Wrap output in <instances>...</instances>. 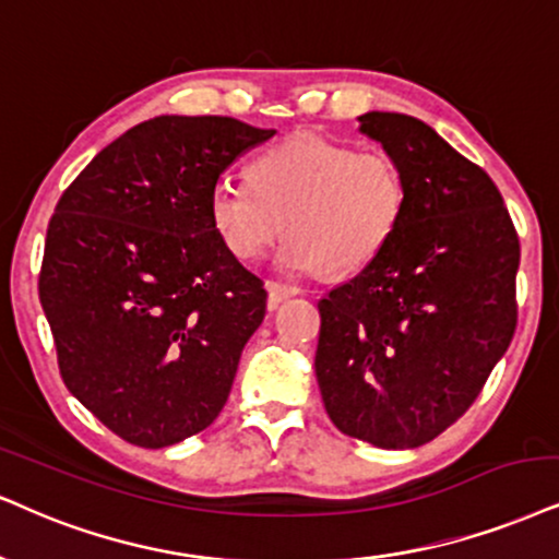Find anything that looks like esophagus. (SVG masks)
I'll use <instances>...</instances> for the list:
<instances>
[{
	"label": "esophagus",
	"instance_id": "obj_1",
	"mask_svg": "<svg viewBox=\"0 0 559 559\" xmlns=\"http://www.w3.org/2000/svg\"><path fill=\"white\" fill-rule=\"evenodd\" d=\"M266 293H269V306L277 308L282 300L293 298V295H298L300 290L295 285H285V282H266Z\"/></svg>",
	"mask_w": 559,
	"mask_h": 559
}]
</instances>
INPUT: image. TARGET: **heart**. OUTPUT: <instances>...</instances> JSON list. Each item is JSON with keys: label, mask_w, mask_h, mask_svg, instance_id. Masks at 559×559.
<instances>
[{"label": "heart", "mask_w": 559, "mask_h": 559, "mask_svg": "<svg viewBox=\"0 0 559 559\" xmlns=\"http://www.w3.org/2000/svg\"><path fill=\"white\" fill-rule=\"evenodd\" d=\"M404 204L394 157L300 134L261 153L253 178L219 176L210 212L236 259H261L287 230L274 261L293 277H313L370 264L396 233Z\"/></svg>", "instance_id": "obj_1"}]
</instances>
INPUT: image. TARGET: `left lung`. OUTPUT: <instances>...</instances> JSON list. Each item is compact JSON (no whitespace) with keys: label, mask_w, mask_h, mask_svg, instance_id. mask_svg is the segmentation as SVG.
Segmentation results:
<instances>
[{"label":"left lung","mask_w":559,"mask_h":559,"mask_svg":"<svg viewBox=\"0 0 559 559\" xmlns=\"http://www.w3.org/2000/svg\"><path fill=\"white\" fill-rule=\"evenodd\" d=\"M357 121L402 168L406 204L383 251L319 300L316 378L344 436L402 451L456 423L506 355L521 248L492 178L436 129Z\"/></svg>","instance_id":"left-lung-1"}]
</instances>
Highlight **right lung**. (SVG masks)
I'll return each mask as SVG.
<instances>
[{
    "label": "right lung",
    "instance_id": "add662e5",
    "mask_svg": "<svg viewBox=\"0 0 559 559\" xmlns=\"http://www.w3.org/2000/svg\"><path fill=\"white\" fill-rule=\"evenodd\" d=\"M274 134L230 116H155L59 199L40 306L67 389L129 443H181L223 412L266 290L219 240L210 199Z\"/></svg>",
    "mask_w": 559,
    "mask_h": 559
}]
</instances>
